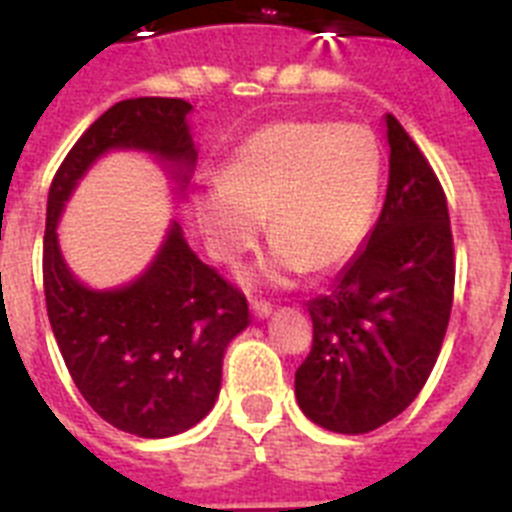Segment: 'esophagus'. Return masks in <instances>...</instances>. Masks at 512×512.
Instances as JSON below:
<instances>
[{
    "label": "esophagus",
    "mask_w": 512,
    "mask_h": 512,
    "mask_svg": "<svg viewBox=\"0 0 512 512\" xmlns=\"http://www.w3.org/2000/svg\"><path fill=\"white\" fill-rule=\"evenodd\" d=\"M251 312H253V318H256V320H264V318H269V315H271V305H269V302L253 300L251 302Z\"/></svg>",
    "instance_id": "1"
}]
</instances>
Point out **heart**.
<instances>
[{
    "label": "heart",
    "instance_id": "1",
    "mask_svg": "<svg viewBox=\"0 0 512 512\" xmlns=\"http://www.w3.org/2000/svg\"><path fill=\"white\" fill-rule=\"evenodd\" d=\"M382 194V151L364 125H266L225 158L220 182L197 189L192 212L212 259L235 264L259 241L271 251L243 279L284 282L346 264L366 241Z\"/></svg>",
    "mask_w": 512,
    "mask_h": 512
}]
</instances>
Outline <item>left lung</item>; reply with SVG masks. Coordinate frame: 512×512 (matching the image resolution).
<instances>
[{"label":"left lung","instance_id":"1","mask_svg":"<svg viewBox=\"0 0 512 512\" xmlns=\"http://www.w3.org/2000/svg\"><path fill=\"white\" fill-rule=\"evenodd\" d=\"M390 182L364 248L328 295L307 302L312 348L295 374L302 413L359 436L408 408L431 377L454 302L449 207L420 148L392 115Z\"/></svg>","mask_w":512,"mask_h":512}]
</instances>
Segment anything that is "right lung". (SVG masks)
<instances>
[{
	"label": "right lung",
	"instance_id": "1",
	"mask_svg": "<svg viewBox=\"0 0 512 512\" xmlns=\"http://www.w3.org/2000/svg\"><path fill=\"white\" fill-rule=\"evenodd\" d=\"M189 112V102L166 97L112 104L76 140L48 192L43 287L53 336L94 413L138 438L176 436L210 413L225 348L251 323L246 297L197 259L176 220L148 269L112 289L76 279L56 228L81 179L110 151L156 158L182 200L197 164Z\"/></svg>",
	"mask_w": 512,
	"mask_h": 512
}]
</instances>
